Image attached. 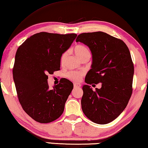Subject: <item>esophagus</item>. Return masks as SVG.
<instances>
[{
	"instance_id": "1",
	"label": "esophagus",
	"mask_w": 148,
	"mask_h": 148,
	"mask_svg": "<svg viewBox=\"0 0 148 148\" xmlns=\"http://www.w3.org/2000/svg\"><path fill=\"white\" fill-rule=\"evenodd\" d=\"M80 87H81L80 84H78V83H74V88H80Z\"/></svg>"
}]
</instances>
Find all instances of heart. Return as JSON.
Here are the masks:
<instances>
[{"label":"heart","instance_id":"1","mask_svg":"<svg viewBox=\"0 0 148 148\" xmlns=\"http://www.w3.org/2000/svg\"><path fill=\"white\" fill-rule=\"evenodd\" d=\"M74 52L80 60L84 58L85 57L89 56H90V52L89 50L86 46L82 45H77L75 46L74 48ZM66 56V52L62 54L60 57V63L62 64L64 62ZM82 75V72L77 71H70L66 74V77L70 80L77 82L80 80Z\"/></svg>","mask_w":148,"mask_h":148}]
</instances>
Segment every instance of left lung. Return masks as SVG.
Wrapping results in <instances>:
<instances>
[{"mask_svg": "<svg viewBox=\"0 0 148 148\" xmlns=\"http://www.w3.org/2000/svg\"><path fill=\"white\" fill-rule=\"evenodd\" d=\"M88 46L92 55L91 69L82 87V109L88 119L98 124L115 120L125 108L132 93L134 72L131 54L120 39L103 32L82 33L76 40ZM101 83L93 91L88 84Z\"/></svg>", "mask_w": 148, "mask_h": 148, "instance_id": "obj_1", "label": "left lung"}]
</instances>
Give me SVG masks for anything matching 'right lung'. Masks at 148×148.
Here are the masks:
<instances>
[{
    "instance_id": "obj_1",
    "label": "right lung",
    "mask_w": 148,
    "mask_h": 148,
    "mask_svg": "<svg viewBox=\"0 0 148 148\" xmlns=\"http://www.w3.org/2000/svg\"><path fill=\"white\" fill-rule=\"evenodd\" d=\"M76 36L42 32L18 48L12 70L18 98L26 113L36 122H51L63 113L73 84L64 79L50 89L48 74L60 70L62 54Z\"/></svg>"
}]
</instances>
